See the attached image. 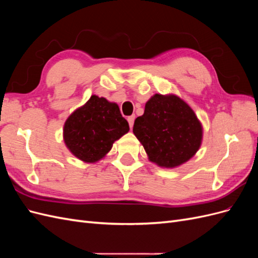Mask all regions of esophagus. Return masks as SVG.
Returning <instances> with one entry per match:
<instances>
[{
	"label": "esophagus",
	"instance_id": "esophagus-1",
	"mask_svg": "<svg viewBox=\"0 0 258 258\" xmlns=\"http://www.w3.org/2000/svg\"><path fill=\"white\" fill-rule=\"evenodd\" d=\"M135 119H136V116L135 115H132V116H129L128 118H127V120H128V122H129V126H130V128L132 129V127H134V123H135Z\"/></svg>",
	"mask_w": 258,
	"mask_h": 258
}]
</instances>
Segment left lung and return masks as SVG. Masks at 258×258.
I'll return each instance as SVG.
<instances>
[{
    "mask_svg": "<svg viewBox=\"0 0 258 258\" xmlns=\"http://www.w3.org/2000/svg\"><path fill=\"white\" fill-rule=\"evenodd\" d=\"M134 134L152 162L175 168L197 153L204 131L185 101L175 95L156 93L146 102L144 114L135 120Z\"/></svg>",
    "mask_w": 258,
    "mask_h": 258,
    "instance_id": "left-lung-1",
    "label": "left lung"
}]
</instances>
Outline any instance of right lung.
<instances>
[{
    "label": "right lung",
    "mask_w": 258,
    "mask_h": 258,
    "mask_svg": "<svg viewBox=\"0 0 258 258\" xmlns=\"http://www.w3.org/2000/svg\"><path fill=\"white\" fill-rule=\"evenodd\" d=\"M128 131L129 123L118 105L93 95L66 120L63 140L75 157L93 163L102 159Z\"/></svg>",
    "instance_id": "1"
}]
</instances>
